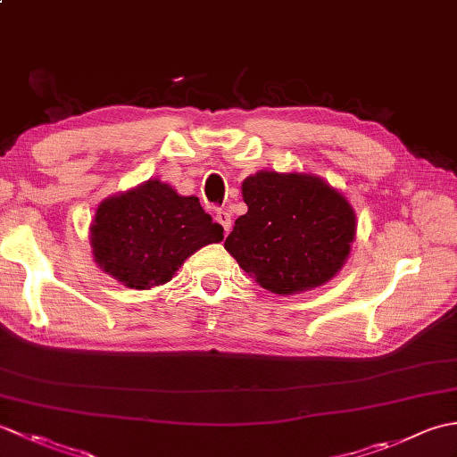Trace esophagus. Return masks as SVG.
I'll return each mask as SVG.
<instances>
[{
    "mask_svg": "<svg viewBox=\"0 0 457 457\" xmlns=\"http://www.w3.org/2000/svg\"><path fill=\"white\" fill-rule=\"evenodd\" d=\"M216 221L220 223L223 231H226V236H228L229 229H231V216H229V213L226 210H216Z\"/></svg>",
    "mask_w": 457,
    "mask_h": 457,
    "instance_id": "34e87169",
    "label": "esophagus"
}]
</instances>
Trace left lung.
<instances>
[{"label":"left lung","mask_w":457,"mask_h":457,"mask_svg":"<svg viewBox=\"0 0 457 457\" xmlns=\"http://www.w3.org/2000/svg\"><path fill=\"white\" fill-rule=\"evenodd\" d=\"M247 213L223 247L275 295L322 287L337 275L355 239V212L336 188L303 172L259 170L241 184Z\"/></svg>","instance_id":"left-lung-1"}]
</instances>
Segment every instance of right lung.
I'll list each match as a JSON object with an SVG mask.
<instances>
[{"mask_svg":"<svg viewBox=\"0 0 457 457\" xmlns=\"http://www.w3.org/2000/svg\"><path fill=\"white\" fill-rule=\"evenodd\" d=\"M223 239L196 196L147 180L105 198L90 226L94 261L104 273L135 290L169 283L194 251Z\"/></svg>","mask_w":457,"mask_h":457,"instance_id":"obj_1","label":"right lung"}]
</instances>
